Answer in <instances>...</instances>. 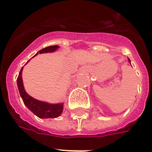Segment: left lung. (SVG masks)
Returning <instances> with one entry per match:
<instances>
[{"label":"left lung","mask_w":152,"mask_h":152,"mask_svg":"<svg viewBox=\"0 0 152 152\" xmlns=\"http://www.w3.org/2000/svg\"><path fill=\"white\" fill-rule=\"evenodd\" d=\"M128 61H129V62L130 63V60H129V59H128Z\"/></svg>","instance_id":"obj_1"}]
</instances>
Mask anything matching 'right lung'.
<instances>
[{"instance_id":"right-lung-1","label":"right lung","mask_w":152,"mask_h":152,"mask_svg":"<svg viewBox=\"0 0 152 152\" xmlns=\"http://www.w3.org/2000/svg\"><path fill=\"white\" fill-rule=\"evenodd\" d=\"M59 47L57 46V45L47 47V48H43L40 50H39L36 54V55L39 53L42 54V53L54 52ZM27 62H29V61ZM23 69V67H22L19 74H18V78H17V84H18V91H19L21 97L23 98L25 105L32 112H33V114H35L37 116L41 118V119L58 117L63 111V104H48L47 102H40V101L34 99L31 96H29L26 92L24 87H23V79H22Z\"/></svg>"}]
</instances>
